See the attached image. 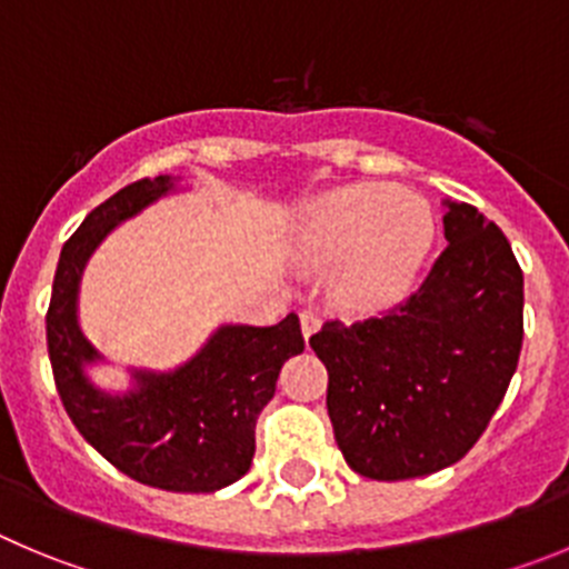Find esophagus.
I'll return each instance as SVG.
<instances>
[{"label":"esophagus","instance_id":"1","mask_svg":"<svg viewBox=\"0 0 569 569\" xmlns=\"http://www.w3.org/2000/svg\"><path fill=\"white\" fill-rule=\"evenodd\" d=\"M300 328H302V337L309 339L311 333L320 331V317L315 311H300Z\"/></svg>","mask_w":569,"mask_h":569}]
</instances>
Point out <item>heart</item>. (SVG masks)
I'll return each mask as SVG.
<instances>
[{"label": "heart", "mask_w": 569, "mask_h": 569, "mask_svg": "<svg viewBox=\"0 0 569 569\" xmlns=\"http://www.w3.org/2000/svg\"><path fill=\"white\" fill-rule=\"evenodd\" d=\"M435 238L432 207L396 184L365 182L326 193L306 210L295 252L306 267L339 259L333 291L350 309H379L416 280Z\"/></svg>", "instance_id": "b5f03b06"}]
</instances>
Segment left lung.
Here are the masks:
<instances>
[{
  "label": "left lung",
  "mask_w": 569,
  "mask_h": 569,
  "mask_svg": "<svg viewBox=\"0 0 569 569\" xmlns=\"http://www.w3.org/2000/svg\"><path fill=\"white\" fill-rule=\"evenodd\" d=\"M446 249L416 295L309 339L333 438L357 475L410 480L458 463L506 398L522 350V269L493 221L443 201Z\"/></svg>",
  "instance_id": "1"
}]
</instances>
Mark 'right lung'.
I'll list each match as a JSON object with an SVG mask.
<instances>
[{
    "instance_id": "1",
    "label": "right lung",
    "mask_w": 569,
    "mask_h": 569,
    "mask_svg": "<svg viewBox=\"0 0 569 569\" xmlns=\"http://www.w3.org/2000/svg\"><path fill=\"white\" fill-rule=\"evenodd\" d=\"M171 190L173 177L117 190L63 243L47 309V350L63 410L111 466L142 486L207 493L249 471L260 410L272 401L286 359L302 353L306 342L297 315L269 328L221 326L182 368L131 370L129 392L114 396L92 385L87 365L103 357L78 326L83 267L120 221Z\"/></svg>"
}]
</instances>
